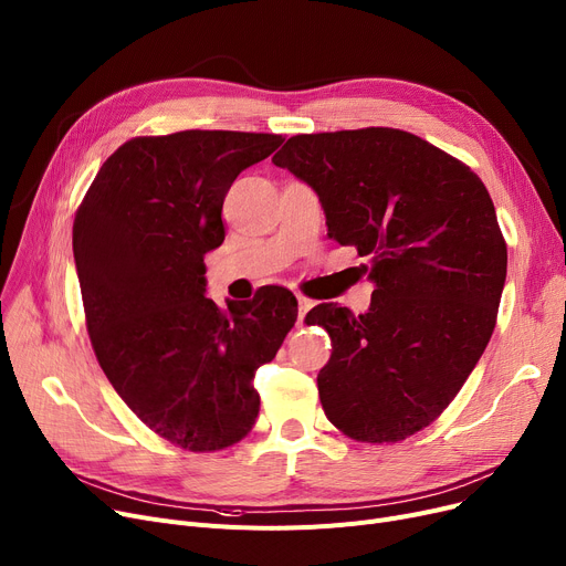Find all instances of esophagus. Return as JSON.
<instances>
[{
  "label": "esophagus",
  "instance_id": "obj_1",
  "mask_svg": "<svg viewBox=\"0 0 566 566\" xmlns=\"http://www.w3.org/2000/svg\"><path fill=\"white\" fill-rule=\"evenodd\" d=\"M312 307H314V301L305 298V295H298V316H301V325H303L305 314H307Z\"/></svg>",
  "mask_w": 566,
  "mask_h": 566
}]
</instances>
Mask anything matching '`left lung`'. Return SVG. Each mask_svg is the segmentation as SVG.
<instances>
[{
	"mask_svg": "<svg viewBox=\"0 0 566 566\" xmlns=\"http://www.w3.org/2000/svg\"><path fill=\"white\" fill-rule=\"evenodd\" d=\"M273 163L307 184L328 235L369 256L371 305H316L333 355L318 376L328 420L397 442L450 406L493 335L507 245L480 176L395 128L295 135Z\"/></svg>",
	"mask_w": 566,
	"mask_h": 566,
	"instance_id": "1",
	"label": "left lung"
}]
</instances>
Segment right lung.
I'll use <instances>...</instances> for the list:
<instances>
[{
  "label": "right lung",
  "mask_w": 566,
  "mask_h": 566,
  "mask_svg": "<svg viewBox=\"0 0 566 566\" xmlns=\"http://www.w3.org/2000/svg\"><path fill=\"white\" fill-rule=\"evenodd\" d=\"M282 142L233 130L135 137L103 163L73 222L98 365L148 429L190 452L229 448L252 429L254 374L298 318L284 286L218 307L203 277L235 176Z\"/></svg>",
  "instance_id": "1"
}]
</instances>
